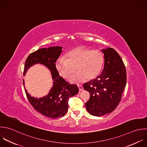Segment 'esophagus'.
<instances>
[{
    "label": "esophagus",
    "instance_id": "obj_1",
    "mask_svg": "<svg viewBox=\"0 0 147 147\" xmlns=\"http://www.w3.org/2000/svg\"><path fill=\"white\" fill-rule=\"evenodd\" d=\"M78 89L80 91H81L82 90H84V88H83V86L82 85H78Z\"/></svg>",
    "mask_w": 147,
    "mask_h": 147
}]
</instances>
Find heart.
Returning a JSON list of instances; mask_svg holds the SVG:
<instances>
[{"instance_id":"1","label":"heart","mask_w":147,"mask_h":147,"mask_svg":"<svg viewBox=\"0 0 147 147\" xmlns=\"http://www.w3.org/2000/svg\"><path fill=\"white\" fill-rule=\"evenodd\" d=\"M104 64V56L99 50H92L85 48H77L69 51L66 57L58 58L55 67L59 74L68 78L75 71L76 73L69 78L71 83H78L86 78L92 80L101 73Z\"/></svg>"}]
</instances>
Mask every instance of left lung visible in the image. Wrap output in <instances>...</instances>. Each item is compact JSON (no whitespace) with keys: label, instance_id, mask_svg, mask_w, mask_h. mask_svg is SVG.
Returning a JSON list of instances; mask_svg holds the SVG:
<instances>
[{"label":"left lung","instance_id":"obj_1","mask_svg":"<svg viewBox=\"0 0 147 147\" xmlns=\"http://www.w3.org/2000/svg\"><path fill=\"white\" fill-rule=\"evenodd\" d=\"M104 54V67L100 75L84 84L90 93L85 103L88 112L102 116L113 112L121 101L127 82L126 69L119 54L112 48L101 50Z\"/></svg>","mask_w":147,"mask_h":147}]
</instances>
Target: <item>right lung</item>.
<instances>
[{"label": "right lung", "instance_id": "right-lung-1", "mask_svg": "<svg viewBox=\"0 0 147 147\" xmlns=\"http://www.w3.org/2000/svg\"><path fill=\"white\" fill-rule=\"evenodd\" d=\"M62 48L61 46H51L39 49L28 55L24 64L23 76L30 67L35 64L43 65L50 71L53 83L47 94L38 98L31 96L26 89L24 90L33 108L42 115L51 119L63 116L68 109L69 98L78 93L77 86L67 82L59 76L55 67V62L62 53ZM23 85L25 88L24 80Z\"/></svg>", "mask_w": 147, "mask_h": 147}]
</instances>
